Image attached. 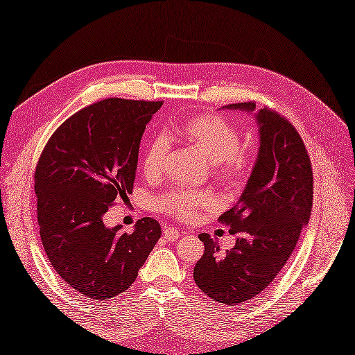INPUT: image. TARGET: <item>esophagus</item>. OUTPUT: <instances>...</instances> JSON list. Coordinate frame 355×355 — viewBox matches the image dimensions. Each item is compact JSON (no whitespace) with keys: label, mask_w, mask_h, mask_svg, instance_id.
<instances>
[{"label":"esophagus","mask_w":355,"mask_h":355,"mask_svg":"<svg viewBox=\"0 0 355 355\" xmlns=\"http://www.w3.org/2000/svg\"><path fill=\"white\" fill-rule=\"evenodd\" d=\"M162 233H164L166 241L175 242V241H178L179 236H180V230H178L176 227H166L164 230H162Z\"/></svg>","instance_id":"esophagus-1"}]
</instances>
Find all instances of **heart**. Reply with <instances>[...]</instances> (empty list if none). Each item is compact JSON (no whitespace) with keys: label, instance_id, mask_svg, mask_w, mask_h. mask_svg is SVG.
<instances>
[{"label":"heart","instance_id":"1","mask_svg":"<svg viewBox=\"0 0 355 355\" xmlns=\"http://www.w3.org/2000/svg\"><path fill=\"white\" fill-rule=\"evenodd\" d=\"M176 134L191 146L200 150L214 166L215 176L225 185H237L251 167V159L239 149L241 134L237 128L219 114H198L176 127ZM170 145L166 137L152 140L141 159L145 175L150 179L158 178L167 162ZM215 196L207 191L171 189L158 198L161 212L189 221L198 215L200 209L215 206Z\"/></svg>","mask_w":355,"mask_h":355}]
</instances>
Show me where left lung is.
<instances>
[{
	"label": "left lung",
	"instance_id": "obj_1",
	"mask_svg": "<svg viewBox=\"0 0 355 355\" xmlns=\"http://www.w3.org/2000/svg\"><path fill=\"white\" fill-rule=\"evenodd\" d=\"M225 109L255 112V103ZM260 148L255 166L234 207L219 216L236 234L234 248L219 255L207 233L198 234L205 254L194 281L210 299L236 306L260 294L281 272L308 224L313 176L308 150L293 123L270 109L255 113Z\"/></svg>",
	"mask_w": 355,
	"mask_h": 355
}]
</instances>
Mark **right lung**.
<instances>
[{"instance_id":"add662e5","label":"right lung","mask_w":355,"mask_h":355,"mask_svg":"<svg viewBox=\"0 0 355 355\" xmlns=\"http://www.w3.org/2000/svg\"><path fill=\"white\" fill-rule=\"evenodd\" d=\"M162 101L106 98L74 113L42 152L34 175L37 221L55 272L76 291L109 300L128 290L161 236L141 218L132 233L103 216L131 194L146 123Z\"/></svg>"}]
</instances>
